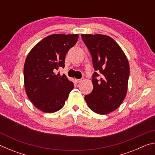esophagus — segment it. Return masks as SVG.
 Returning a JSON list of instances; mask_svg holds the SVG:
<instances>
[{
    "instance_id": "esophagus-1",
    "label": "esophagus",
    "mask_w": 155,
    "mask_h": 155,
    "mask_svg": "<svg viewBox=\"0 0 155 155\" xmlns=\"http://www.w3.org/2000/svg\"><path fill=\"white\" fill-rule=\"evenodd\" d=\"M75 81H76V82H77V83H80L82 82L83 79V78H81V79H75Z\"/></svg>"
}]
</instances>
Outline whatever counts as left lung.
Listing matches in <instances>:
<instances>
[{
	"label": "left lung",
	"instance_id": "obj_1",
	"mask_svg": "<svg viewBox=\"0 0 155 155\" xmlns=\"http://www.w3.org/2000/svg\"><path fill=\"white\" fill-rule=\"evenodd\" d=\"M81 38L90 52L96 71L92 74L93 90L85 100L94 112L109 114L118 108L127 95L130 73L128 59L109 36L82 34Z\"/></svg>",
	"mask_w": 155,
	"mask_h": 155
}]
</instances>
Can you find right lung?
<instances>
[{
	"label": "right lung",
	"mask_w": 155,
	"mask_h": 155,
	"mask_svg": "<svg viewBox=\"0 0 155 155\" xmlns=\"http://www.w3.org/2000/svg\"><path fill=\"white\" fill-rule=\"evenodd\" d=\"M78 38V34L47 36L27 57L24 66L26 93L33 105L41 111L54 113L61 109L74 88L66 76L56 72L65 67V55Z\"/></svg>",
	"instance_id": "add662e5"
}]
</instances>
